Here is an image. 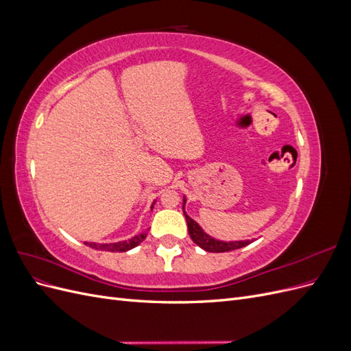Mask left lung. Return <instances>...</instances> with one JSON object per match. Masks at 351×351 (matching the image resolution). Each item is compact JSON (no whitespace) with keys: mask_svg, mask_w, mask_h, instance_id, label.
Returning <instances> with one entry per match:
<instances>
[{"mask_svg":"<svg viewBox=\"0 0 351 351\" xmlns=\"http://www.w3.org/2000/svg\"><path fill=\"white\" fill-rule=\"evenodd\" d=\"M183 202H184L183 212H184V217H186V221H187L189 234L199 247H202L206 252H212V253H222V252H231V250H236V249H241L244 246H247V244H250L249 240H246V241H221V240L212 239L210 236L206 234L204 230L199 227V224L195 219H192L186 214V210H184L186 199H183Z\"/></svg>","mask_w":351,"mask_h":351,"instance_id":"left-lung-1","label":"left lung"}]
</instances>
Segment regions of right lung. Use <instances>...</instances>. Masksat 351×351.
Segmentation results:
<instances>
[{
  "mask_svg": "<svg viewBox=\"0 0 351 351\" xmlns=\"http://www.w3.org/2000/svg\"><path fill=\"white\" fill-rule=\"evenodd\" d=\"M154 208V206H152ZM146 232H142V234H137L134 237H132L130 240H125V241H119V243H104V244H97V243H84L86 246L92 247V249H97V250H105V252H127L136 246H139V244L146 239Z\"/></svg>",
  "mask_w": 351,
  "mask_h": 351,
  "instance_id": "right-lung-1",
  "label": "right lung"
}]
</instances>
